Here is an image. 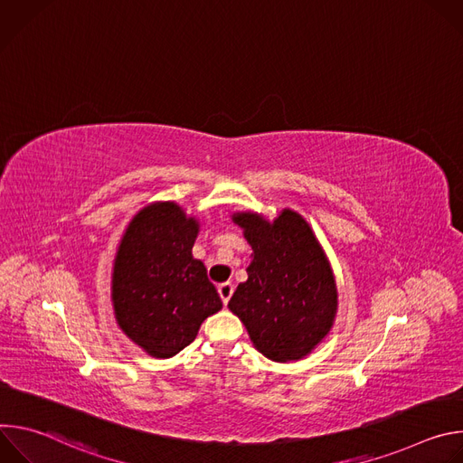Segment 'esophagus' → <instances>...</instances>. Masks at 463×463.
<instances>
[{
  "label": "esophagus",
  "mask_w": 463,
  "mask_h": 463,
  "mask_svg": "<svg viewBox=\"0 0 463 463\" xmlns=\"http://www.w3.org/2000/svg\"><path fill=\"white\" fill-rule=\"evenodd\" d=\"M218 293H220V297H222L223 304L227 306L229 298H231V297H232V293H234V286H232L231 282H223V284H220V286H218Z\"/></svg>",
  "instance_id": "obj_1"
}]
</instances>
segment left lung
<instances>
[{"instance_id": "left-lung-1", "label": "left lung", "mask_w": 463, "mask_h": 463, "mask_svg": "<svg viewBox=\"0 0 463 463\" xmlns=\"http://www.w3.org/2000/svg\"><path fill=\"white\" fill-rule=\"evenodd\" d=\"M252 254L247 282L229 309L247 327L254 348L277 363L306 357L334 326L337 286L309 223L284 209L275 222L256 213H236Z\"/></svg>"}]
</instances>
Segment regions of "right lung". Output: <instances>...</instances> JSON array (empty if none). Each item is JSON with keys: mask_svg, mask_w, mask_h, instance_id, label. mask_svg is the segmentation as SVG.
Masks as SVG:
<instances>
[{"mask_svg": "<svg viewBox=\"0 0 463 463\" xmlns=\"http://www.w3.org/2000/svg\"><path fill=\"white\" fill-rule=\"evenodd\" d=\"M200 222L174 202L145 207L129 222L113 263L111 300L118 327L148 355L188 346L222 309L202 260L192 256Z\"/></svg>", "mask_w": 463, "mask_h": 463, "instance_id": "add662e5", "label": "right lung"}]
</instances>
